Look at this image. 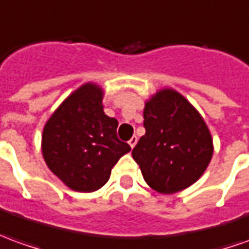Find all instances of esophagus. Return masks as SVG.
<instances>
[{"label": "esophagus", "mask_w": 249, "mask_h": 249, "mask_svg": "<svg viewBox=\"0 0 249 249\" xmlns=\"http://www.w3.org/2000/svg\"><path fill=\"white\" fill-rule=\"evenodd\" d=\"M129 142L130 147L133 148V147L136 145V142H137V136H132V137H130V140H129V142Z\"/></svg>", "instance_id": "obj_1"}]
</instances>
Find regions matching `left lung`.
Returning <instances> with one entry per match:
<instances>
[{"mask_svg":"<svg viewBox=\"0 0 249 249\" xmlns=\"http://www.w3.org/2000/svg\"><path fill=\"white\" fill-rule=\"evenodd\" d=\"M145 135L132 156L145 182L161 194L193 185L213 155L212 136L199 113L174 90H161L144 107Z\"/></svg>","mask_w":249,"mask_h":249,"instance_id":"1","label":"left lung"}]
</instances>
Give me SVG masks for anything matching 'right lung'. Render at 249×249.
I'll return each mask as SVG.
<instances>
[{"mask_svg":"<svg viewBox=\"0 0 249 249\" xmlns=\"http://www.w3.org/2000/svg\"><path fill=\"white\" fill-rule=\"evenodd\" d=\"M119 121L107 117L102 91L86 83L64 101L43 130V156L70 189L91 193L107 183L113 166L130 147L117 137Z\"/></svg>","mask_w":249,"mask_h":249,"instance_id":"right-lung-1","label":"right lung"}]
</instances>
